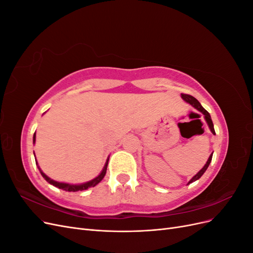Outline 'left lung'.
Listing matches in <instances>:
<instances>
[{"label":"left lung","instance_id":"obj_1","mask_svg":"<svg viewBox=\"0 0 253 253\" xmlns=\"http://www.w3.org/2000/svg\"><path fill=\"white\" fill-rule=\"evenodd\" d=\"M181 98H182L183 100H185L186 102L190 103L191 105L194 106V108H195L196 110H198L200 112H202V113L205 115V119H206V121H207V124H208V126H209V127H210V129H211V132H212L213 134H215V131H214L213 122H212V119H211L210 114L203 108L202 104H201L200 102H198L197 99H195L193 96L188 95V94H181ZM212 155H213V153H212V154L210 155V157H209V159H208V162H207V164L204 166L203 169H202L200 172H198L192 179H191V180L189 181V183L193 182V181L197 180L198 178H201V177H202V175L206 172V170H207V169H208V167H209V165H210V163H211V160H212ZM189 183H188V185H189Z\"/></svg>","mask_w":253,"mask_h":253}]
</instances>
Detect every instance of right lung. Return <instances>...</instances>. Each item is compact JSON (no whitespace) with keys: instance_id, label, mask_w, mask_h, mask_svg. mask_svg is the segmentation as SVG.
<instances>
[{"instance_id":"add662e5","label":"right lung","mask_w":253,"mask_h":253,"mask_svg":"<svg viewBox=\"0 0 253 253\" xmlns=\"http://www.w3.org/2000/svg\"><path fill=\"white\" fill-rule=\"evenodd\" d=\"M35 140H36V134L34 135V143H35ZM36 164H37V162H36ZM108 164H109V159L106 160V164H105V166H104V168H103L102 172L100 173V175L97 176V177H96L95 179L90 180V181H88V182H85V183H82V185H70V183L58 182V181H55V180L50 179L49 177H47V176L45 175L42 171H40V172H41V175L45 178V180H47L49 183H51L52 186L58 187L59 189H63V190H65V191H70V192H76V191H82V190H86V189H88V188H90V187H95V186L97 185V183L100 182V181L103 179L104 175H105V173H106V168H108Z\"/></svg>"}]
</instances>
